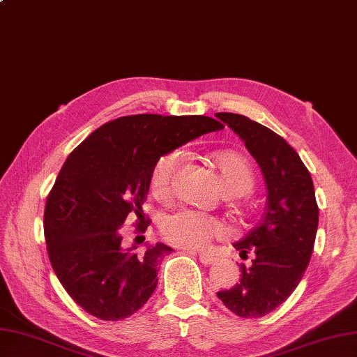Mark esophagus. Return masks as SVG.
Listing matches in <instances>:
<instances>
[{
    "mask_svg": "<svg viewBox=\"0 0 357 357\" xmlns=\"http://www.w3.org/2000/svg\"><path fill=\"white\" fill-rule=\"evenodd\" d=\"M199 260H201L204 264H213L218 259L214 255L208 254V252H201V254H199Z\"/></svg>",
    "mask_w": 357,
    "mask_h": 357,
    "instance_id": "1",
    "label": "esophagus"
}]
</instances>
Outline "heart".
<instances>
[{
	"instance_id": "1",
	"label": "heart",
	"mask_w": 357,
	"mask_h": 357,
	"mask_svg": "<svg viewBox=\"0 0 357 357\" xmlns=\"http://www.w3.org/2000/svg\"><path fill=\"white\" fill-rule=\"evenodd\" d=\"M182 158L184 153L181 151H172L155 162L151 175V190L156 199H167L170 196ZM214 162L228 195L242 196L254 187V172L243 156L222 152L214 155ZM225 233L227 228L218 218L188 208L172 213L161 222V234L165 242L185 250H201L211 238Z\"/></svg>"
}]
</instances>
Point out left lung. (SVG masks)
<instances>
[{"mask_svg":"<svg viewBox=\"0 0 357 357\" xmlns=\"http://www.w3.org/2000/svg\"><path fill=\"white\" fill-rule=\"evenodd\" d=\"M216 115L245 141L268 187L259 225L234 243L242 259L254 255L252 264H240L242 278L218 296L240 318H261L283 304L304 275L318 229L317 197L307 167L284 138L245 115Z\"/></svg>","mask_w":357,"mask_h":357,"instance_id":"left-lung-1","label":"left lung"}]
</instances>
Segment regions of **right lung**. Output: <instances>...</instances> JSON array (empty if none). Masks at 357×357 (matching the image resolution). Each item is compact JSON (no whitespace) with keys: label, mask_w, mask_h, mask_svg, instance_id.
<instances>
[{"label":"right lung","mask_w":357,"mask_h":357,"mask_svg":"<svg viewBox=\"0 0 357 357\" xmlns=\"http://www.w3.org/2000/svg\"><path fill=\"white\" fill-rule=\"evenodd\" d=\"M220 129V121L205 115H126L105 123L70 153L47 197L44 233L57 278L85 312L119 321L147 303L172 248L124 250L123 223L137 216L135 233H144L151 219L141 205L155 162Z\"/></svg>","instance_id":"right-lung-1"}]
</instances>
